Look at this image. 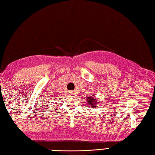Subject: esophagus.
Returning <instances> with one entry per match:
<instances>
[{"label":"esophagus","mask_w":155,"mask_h":155,"mask_svg":"<svg viewBox=\"0 0 155 155\" xmlns=\"http://www.w3.org/2000/svg\"><path fill=\"white\" fill-rule=\"evenodd\" d=\"M74 91H70V94L72 95V94H74Z\"/></svg>","instance_id":"1"}]
</instances>
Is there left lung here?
<instances>
[{"label":"left lung","mask_w":155,"mask_h":155,"mask_svg":"<svg viewBox=\"0 0 155 155\" xmlns=\"http://www.w3.org/2000/svg\"><path fill=\"white\" fill-rule=\"evenodd\" d=\"M87 100H88V104L90 105L91 106V107L94 108L96 107V105H96V104H97L96 101L94 100V98H92V97H90L89 98H88Z\"/></svg>","instance_id":"1"}]
</instances>
